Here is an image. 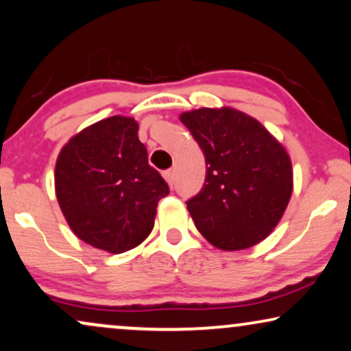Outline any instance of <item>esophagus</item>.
Wrapping results in <instances>:
<instances>
[{
    "label": "esophagus",
    "instance_id": "1",
    "mask_svg": "<svg viewBox=\"0 0 351 351\" xmlns=\"http://www.w3.org/2000/svg\"><path fill=\"white\" fill-rule=\"evenodd\" d=\"M165 179L167 180V184L169 185H174L176 184V174H174V169H167V171H165Z\"/></svg>",
    "mask_w": 351,
    "mask_h": 351
}]
</instances>
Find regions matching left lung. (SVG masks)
Listing matches in <instances>:
<instances>
[{"label": "left lung", "instance_id": "left-lung-1", "mask_svg": "<svg viewBox=\"0 0 351 351\" xmlns=\"http://www.w3.org/2000/svg\"><path fill=\"white\" fill-rule=\"evenodd\" d=\"M206 158L203 189L186 201L198 232L225 251L251 247L280 222L292 193V165L257 119L233 108L180 114Z\"/></svg>", "mask_w": 351, "mask_h": 351}]
</instances>
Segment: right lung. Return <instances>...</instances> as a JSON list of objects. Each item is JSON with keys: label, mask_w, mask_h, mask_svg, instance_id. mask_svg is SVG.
I'll return each instance as SVG.
<instances>
[{"label": "right lung", "mask_w": 351, "mask_h": 351, "mask_svg": "<svg viewBox=\"0 0 351 351\" xmlns=\"http://www.w3.org/2000/svg\"><path fill=\"white\" fill-rule=\"evenodd\" d=\"M137 131L132 118L102 119L71 138L57 158L56 195L70 228L112 254L150 234L158 201L169 195V185L148 165Z\"/></svg>", "instance_id": "add662e5"}]
</instances>
